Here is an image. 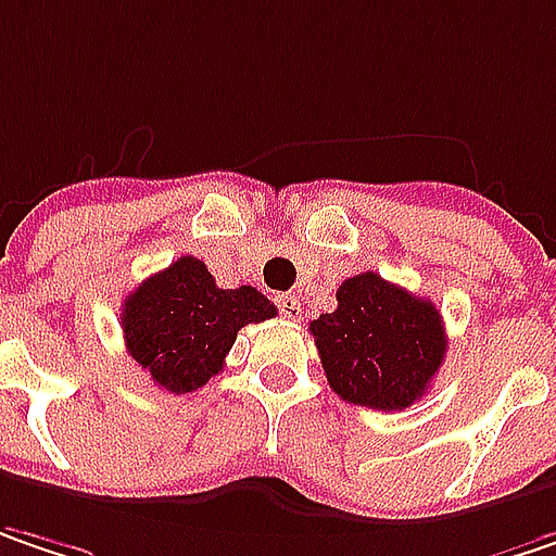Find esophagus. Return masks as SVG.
Here are the masks:
<instances>
[{"instance_id": "34e87169", "label": "esophagus", "mask_w": 556, "mask_h": 556, "mask_svg": "<svg viewBox=\"0 0 556 556\" xmlns=\"http://www.w3.org/2000/svg\"><path fill=\"white\" fill-rule=\"evenodd\" d=\"M277 308L282 317H289V320H299L302 317V302H299V295L295 292H286V295H277Z\"/></svg>"}]
</instances>
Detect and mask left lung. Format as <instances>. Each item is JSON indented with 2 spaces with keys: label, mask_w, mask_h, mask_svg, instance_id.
<instances>
[{
  "label": "left lung",
  "mask_w": 556,
  "mask_h": 556,
  "mask_svg": "<svg viewBox=\"0 0 556 556\" xmlns=\"http://www.w3.org/2000/svg\"><path fill=\"white\" fill-rule=\"evenodd\" d=\"M308 330L333 393L377 412L421 400L446 355L441 311L375 270L345 279Z\"/></svg>",
  "instance_id": "1"
}]
</instances>
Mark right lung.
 Segmentation results:
<instances>
[{
  "label": "right lung",
  "instance_id": "1",
  "mask_svg": "<svg viewBox=\"0 0 556 556\" xmlns=\"http://www.w3.org/2000/svg\"><path fill=\"white\" fill-rule=\"evenodd\" d=\"M277 308L254 289H219L204 261L185 254L148 277L122 305L128 355L169 393H191L223 371L245 324H261Z\"/></svg>",
  "mask_w": 556,
  "mask_h": 556
}]
</instances>
